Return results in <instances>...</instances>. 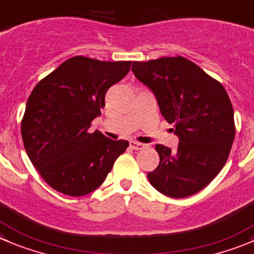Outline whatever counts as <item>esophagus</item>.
I'll return each mask as SVG.
<instances>
[{"instance_id": "1", "label": "esophagus", "mask_w": 254, "mask_h": 254, "mask_svg": "<svg viewBox=\"0 0 254 254\" xmlns=\"http://www.w3.org/2000/svg\"><path fill=\"white\" fill-rule=\"evenodd\" d=\"M144 144H140V143H136V141H130V148L134 149V150H141V149L144 148Z\"/></svg>"}]
</instances>
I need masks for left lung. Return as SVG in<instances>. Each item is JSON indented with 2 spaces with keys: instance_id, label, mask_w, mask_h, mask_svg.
<instances>
[{
  "instance_id": "obj_1",
  "label": "left lung",
  "mask_w": 254,
  "mask_h": 254,
  "mask_svg": "<svg viewBox=\"0 0 254 254\" xmlns=\"http://www.w3.org/2000/svg\"><path fill=\"white\" fill-rule=\"evenodd\" d=\"M135 77L155 95L160 113L179 138L177 150L155 146L159 165L148 173L151 186L170 198L202 190L228 159L234 140V113L220 82L191 61L162 58L132 63Z\"/></svg>"
}]
</instances>
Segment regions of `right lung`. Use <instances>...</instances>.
<instances>
[{
  "instance_id": "obj_1",
  "label": "right lung",
  "mask_w": 254,
  "mask_h": 254,
  "mask_svg": "<svg viewBox=\"0 0 254 254\" xmlns=\"http://www.w3.org/2000/svg\"><path fill=\"white\" fill-rule=\"evenodd\" d=\"M131 61L75 56L31 92L21 123L31 163L51 188L81 196L103 184L127 140H111L90 124L105 106V94L130 70Z\"/></svg>"
}]
</instances>
